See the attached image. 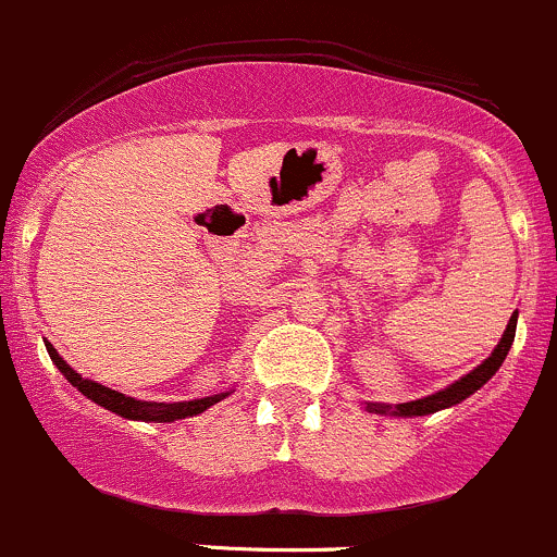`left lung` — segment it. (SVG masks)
Wrapping results in <instances>:
<instances>
[{"mask_svg":"<svg viewBox=\"0 0 557 557\" xmlns=\"http://www.w3.org/2000/svg\"><path fill=\"white\" fill-rule=\"evenodd\" d=\"M515 326H518V313H512V319H509L507 330H504L502 341H498V346L493 348V354L488 359H485L483 364L474 367L469 375H463L461 381H456L453 386L443 388V392L432 394V397H423V399H416V403H405V405H397L392 410L388 405H370V410L375 412H394V416H429V412H437L443 410V407H450V405H458L461 399H467L469 394L478 392L483 383L491 381V375H496V370L502 367L504 359H507V351L512 348V341H515Z\"/></svg>","mask_w":557,"mask_h":557,"instance_id":"left-lung-1","label":"left lung"}]
</instances>
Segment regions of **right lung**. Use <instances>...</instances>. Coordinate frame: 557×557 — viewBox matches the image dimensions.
<instances>
[{
  "instance_id": "right-lung-1",
  "label": "right lung",
  "mask_w": 557,
  "mask_h": 557,
  "mask_svg": "<svg viewBox=\"0 0 557 557\" xmlns=\"http://www.w3.org/2000/svg\"><path fill=\"white\" fill-rule=\"evenodd\" d=\"M45 348H48L50 359H53L55 367L64 372L66 381L72 383V386H77V392H83L85 397L94 399L96 405H101V407H107V410L117 412V416L131 418V421L165 423V421H176V418H190V416H198V412H203L206 407H211L214 403H220L222 397H225V394H214V397L193 399V403H145V399L125 397V394L112 392V388L101 386V383L88 381V377H83L79 372H74L72 367H69L64 359L59 357V351H55L50 343H45Z\"/></svg>"
}]
</instances>
